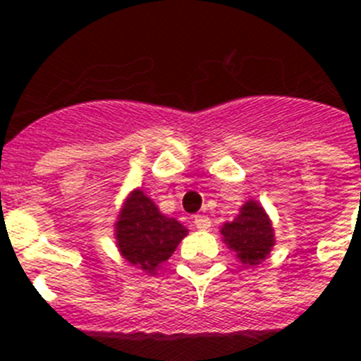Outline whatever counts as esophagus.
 Returning <instances> with one entry per match:
<instances>
[{
  "mask_svg": "<svg viewBox=\"0 0 361 361\" xmlns=\"http://www.w3.org/2000/svg\"><path fill=\"white\" fill-rule=\"evenodd\" d=\"M193 224H195L197 229H202V231H206V229L212 228V220H209L206 215H195V219H193Z\"/></svg>",
  "mask_w": 361,
  "mask_h": 361,
  "instance_id": "obj_1",
  "label": "esophagus"
}]
</instances>
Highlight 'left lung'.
<instances>
[{"label": "left lung", "mask_w": 361, "mask_h": 361, "mask_svg": "<svg viewBox=\"0 0 361 361\" xmlns=\"http://www.w3.org/2000/svg\"><path fill=\"white\" fill-rule=\"evenodd\" d=\"M222 240L235 251L242 266L253 267L262 264L275 245V229L269 215L258 200L250 199L231 222L220 228Z\"/></svg>", "instance_id": "1"}]
</instances>
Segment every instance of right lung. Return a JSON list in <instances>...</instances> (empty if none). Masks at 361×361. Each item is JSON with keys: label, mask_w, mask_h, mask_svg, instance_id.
Returning a JSON list of instances; mask_svg holds the SVG:
<instances>
[{"label": "right lung", "mask_w": 361, "mask_h": 361, "mask_svg": "<svg viewBox=\"0 0 361 361\" xmlns=\"http://www.w3.org/2000/svg\"><path fill=\"white\" fill-rule=\"evenodd\" d=\"M114 231L121 257L152 276L188 235L177 219L162 215L157 204L139 188L124 199Z\"/></svg>", "instance_id": "1"}]
</instances>
